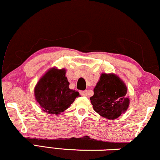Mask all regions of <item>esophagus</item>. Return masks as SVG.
<instances>
[{
  "instance_id": "1",
  "label": "esophagus",
  "mask_w": 160,
  "mask_h": 160,
  "mask_svg": "<svg viewBox=\"0 0 160 160\" xmlns=\"http://www.w3.org/2000/svg\"><path fill=\"white\" fill-rule=\"evenodd\" d=\"M80 94L82 96H88V91H87V90L80 91Z\"/></svg>"
}]
</instances>
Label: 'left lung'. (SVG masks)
<instances>
[{
    "instance_id": "left-lung-1",
    "label": "left lung",
    "mask_w": 160,
    "mask_h": 160,
    "mask_svg": "<svg viewBox=\"0 0 160 160\" xmlns=\"http://www.w3.org/2000/svg\"><path fill=\"white\" fill-rule=\"evenodd\" d=\"M125 82L114 73H102L90 97L93 109L107 119L114 120L125 113L129 107Z\"/></svg>"
}]
</instances>
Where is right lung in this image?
<instances>
[{
    "label": "right lung",
    "mask_w": 160,
    "mask_h": 160,
    "mask_svg": "<svg viewBox=\"0 0 160 160\" xmlns=\"http://www.w3.org/2000/svg\"><path fill=\"white\" fill-rule=\"evenodd\" d=\"M66 73L65 68H51L35 85V100L44 112L60 114L80 96L78 92L69 88L70 83Z\"/></svg>",
    "instance_id": "add662e5"
}]
</instances>
